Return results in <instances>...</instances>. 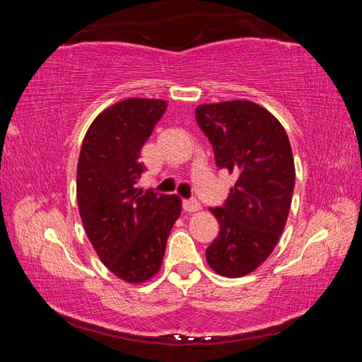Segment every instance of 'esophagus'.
Listing matches in <instances>:
<instances>
[{"label":"esophagus","instance_id":"obj_1","mask_svg":"<svg viewBox=\"0 0 362 362\" xmlns=\"http://www.w3.org/2000/svg\"><path fill=\"white\" fill-rule=\"evenodd\" d=\"M182 206H183V211H187V212H196L201 209V204L198 199H185L182 203Z\"/></svg>","mask_w":362,"mask_h":362}]
</instances>
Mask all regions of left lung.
<instances>
[{
    "label": "left lung",
    "instance_id": "left-lung-1",
    "mask_svg": "<svg viewBox=\"0 0 362 362\" xmlns=\"http://www.w3.org/2000/svg\"><path fill=\"white\" fill-rule=\"evenodd\" d=\"M196 122L212 145L216 164L236 175L220 207V231L206 249L214 272L241 278L267 260L289 216L296 166L287 134L265 108L249 100L199 105Z\"/></svg>",
    "mask_w": 362,
    "mask_h": 362
}]
</instances>
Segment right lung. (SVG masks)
Segmentation results:
<instances>
[{"label":"right lung","mask_w":362,"mask_h":362,"mask_svg":"<svg viewBox=\"0 0 362 362\" xmlns=\"http://www.w3.org/2000/svg\"><path fill=\"white\" fill-rule=\"evenodd\" d=\"M168 103L126 99L107 108L86 132L76 170V198L86 235L110 272L144 283L161 268L182 201L136 188L145 170L140 150Z\"/></svg>","instance_id":"1"}]
</instances>
